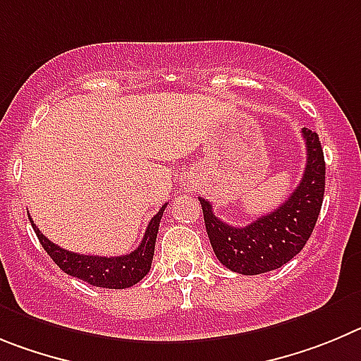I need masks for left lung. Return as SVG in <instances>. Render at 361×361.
I'll return each instance as SVG.
<instances>
[{
    "instance_id": "left-lung-1",
    "label": "left lung",
    "mask_w": 361,
    "mask_h": 361,
    "mask_svg": "<svg viewBox=\"0 0 361 361\" xmlns=\"http://www.w3.org/2000/svg\"><path fill=\"white\" fill-rule=\"evenodd\" d=\"M307 160L304 176L291 196L274 212L246 226H230L214 216L212 204L200 197L204 226L216 257L243 275H259L284 266L304 248L317 225L326 187V161L318 135L302 129Z\"/></svg>"
}]
</instances>
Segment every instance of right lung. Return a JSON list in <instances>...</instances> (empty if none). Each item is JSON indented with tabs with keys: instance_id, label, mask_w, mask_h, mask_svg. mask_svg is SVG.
I'll use <instances>...</instances> for the list:
<instances>
[{
	"instance_id": "obj_1",
	"label": "right lung",
	"mask_w": 361,
	"mask_h": 361,
	"mask_svg": "<svg viewBox=\"0 0 361 361\" xmlns=\"http://www.w3.org/2000/svg\"><path fill=\"white\" fill-rule=\"evenodd\" d=\"M165 207H167V203L158 210L157 216L149 221L140 246L135 252L128 253V255H118V257H99V255H82V253L68 252L55 243L48 241L47 237L41 233V230L34 225L32 217L30 223L34 226L35 235L39 237L41 246L47 250L48 255L54 259L55 264L59 266L64 274L80 279L87 284L97 286V288L124 290V288H131L133 284L140 282L151 269L158 226H160Z\"/></svg>"
}]
</instances>
